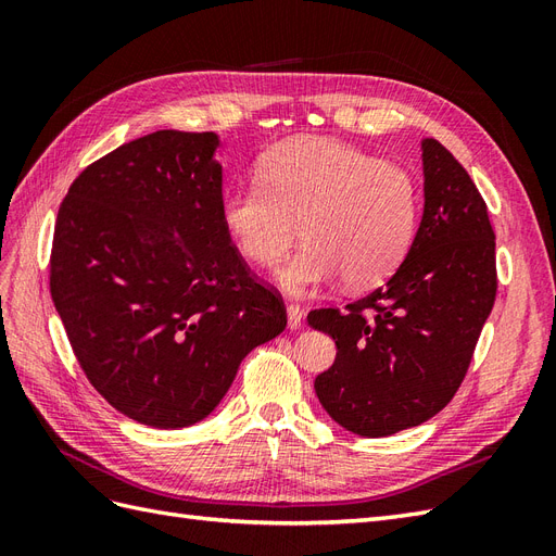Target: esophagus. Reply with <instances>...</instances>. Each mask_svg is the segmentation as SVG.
I'll return each mask as SVG.
<instances>
[{
	"mask_svg": "<svg viewBox=\"0 0 556 556\" xmlns=\"http://www.w3.org/2000/svg\"><path fill=\"white\" fill-rule=\"evenodd\" d=\"M301 323H304V311H301V308L294 306V304H290V306H288V327H290V329H299Z\"/></svg>",
	"mask_w": 556,
	"mask_h": 556,
	"instance_id": "1",
	"label": "esophagus"
}]
</instances>
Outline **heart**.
I'll return each mask as SVG.
<instances>
[{
    "label": "heart",
    "mask_w": 556,
    "mask_h": 556,
    "mask_svg": "<svg viewBox=\"0 0 556 556\" xmlns=\"http://www.w3.org/2000/svg\"><path fill=\"white\" fill-rule=\"evenodd\" d=\"M260 178L231 185L220 220L241 255L274 264L296 233L306 243L276 268L290 294L341 276L350 290L390 276L413 243L419 188L408 169L323 137L282 141L260 160Z\"/></svg>",
    "instance_id": "heart-1"
}]
</instances>
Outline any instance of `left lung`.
<instances>
[{
    "label": "left lung",
    "instance_id": "1",
    "mask_svg": "<svg viewBox=\"0 0 556 556\" xmlns=\"http://www.w3.org/2000/svg\"><path fill=\"white\" fill-rule=\"evenodd\" d=\"M422 223L396 274L345 311L308 313L339 350L315 394L333 422L366 439L447 406L496 299L494 229L476 182L435 139L422 141Z\"/></svg>",
    "mask_w": 556,
    "mask_h": 556
}]
</instances>
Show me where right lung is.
Masks as SVG:
<instances>
[{
	"label": "right lung",
	"instance_id": "1",
	"mask_svg": "<svg viewBox=\"0 0 556 556\" xmlns=\"http://www.w3.org/2000/svg\"><path fill=\"white\" fill-rule=\"evenodd\" d=\"M220 139L160 129L92 162L66 192L50 296L94 390L134 422L215 410L243 357L288 325L220 220Z\"/></svg>",
	"mask_w": 556,
	"mask_h": 556
}]
</instances>
